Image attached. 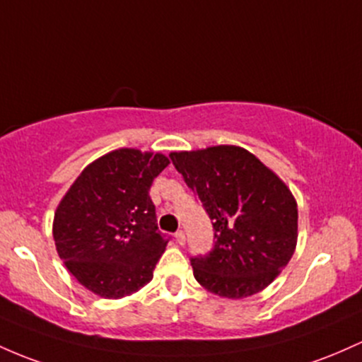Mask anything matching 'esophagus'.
Instances as JSON below:
<instances>
[{
  "instance_id": "34e87169",
  "label": "esophagus",
  "mask_w": 362,
  "mask_h": 362,
  "mask_svg": "<svg viewBox=\"0 0 362 362\" xmlns=\"http://www.w3.org/2000/svg\"><path fill=\"white\" fill-rule=\"evenodd\" d=\"M175 240H177V244L184 245L185 244V233L182 232V230H180V232H177V233H175Z\"/></svg>"
}]
</instances>
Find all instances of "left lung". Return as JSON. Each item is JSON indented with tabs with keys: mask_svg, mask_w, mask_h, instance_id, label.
<instances>
[{
	"mask_svg": "<svg viewBox=\"0 0 362 362\" xmlns=\"http://www.w3.org/2000/svg\"><path fill=\"white\" fill-rule=\"evenodd\" d=\"M213 220L214 247L190 259L208 292L244 299L264 291L297 245V201L278 175L239 146L170 153Z\"/></svg>",
	"mask_w": 362,
	"mask_h": 362,
	"instance_id": "obj_1",
	"label": "left lung"
}]
</instances>
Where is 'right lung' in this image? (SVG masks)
Listing matches in <instances>:
<instances>
[{"label": "right lung", "instance_id": "right-lung-1", "mask_svg": "<svg viewBox=\"0 0 362 362\" xmlns=\"http://www.w3.org/2000/svg\"><path fill=\"white\" fill-rule=\"evenodd\" d=\"M168 165L161 153L115 149L89 163L59 201L58 256L87 291L122 299L153 280L168 240L158 232L149 189Z\"/></svg>", "mask_w": 362, "mask_h": 362}]
</instances>
